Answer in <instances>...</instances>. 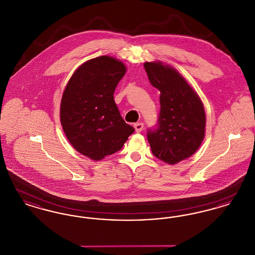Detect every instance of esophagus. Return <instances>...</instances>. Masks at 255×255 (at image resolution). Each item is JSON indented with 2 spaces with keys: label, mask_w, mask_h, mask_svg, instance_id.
<instances>
[{
  "label": "esophagus",
  "mask_w": 255,
  "mask_h": 255,
  "mask_svg": "<svg viewBox=\"0 0 255 255\" xmlns=\"http://www.w3.org/2000/svg\"><path fill=\"white\" fill-rule=\"evenodd\" d=\"M133 127H134V129H135V132L139 133V132H141L142 129H143V123H141V122L135 123V124L133 125Z\"/></svg>",
  "instance_id": "obj_1"
}]
</instances>
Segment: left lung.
<instances>
[{"label":"left lung","instance_id":"1","mask_svg":"<svg viewBox=\"0 0 255 255\" xmlns=\"http://www.w3.org/2000/svg\"><path fill=\"white\" fill-rule=\"evenodd\" d=\"M150 83L160 96V113L147 139L160 160L176 164L191 157L206 133V113L201 98L174 68L161 62H145Z\"/></svg>","mask_w":255,"mask_h":255}]
</instances>
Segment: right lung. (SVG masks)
Masks as SVG:
<instances>
[{
    "label": "right lung",
    "instance_id": "obj_1",
    "mask_svg": "<svg viewBox=\"0 0 255 255\" xmlns=\"http://www.w3.org/2000/svg\"><path fill=\"white\" fill-rule=\"evenodd\" d=\"M126 73L122 61L99 56L87 61L66 86L60 105L63 131L73 148L100 160L122 148L134 131L115 103L116 87Z\"/></svg>",
    "mask_w": 255,
    "mask_h": 255
}]
</instances>
